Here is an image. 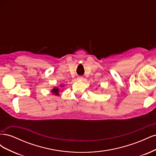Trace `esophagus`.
Listing matches in <instances>:
<instances>
[{"instance_id": "obj_1", "label": "esophagus", "mask_w": 156, "mask_h": 156, "mask_svg": "<svg viewBox=\"0 0 156 156\" xmlns=\"http://www.w3.org/2000/svg\"><path fill=\"white\" fill-rule=\"evenodd\" d=\"M77 79L78 80H83V77L82 76H79L77 77Z\"/></svg>"}]
</instances>
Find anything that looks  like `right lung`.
Returning <instances> with one entry per match:
<instances>
[{
  "mask_svg": "<svg viewBox=\"0 0 156 156\" xmlns=\"http://www.w3.org/2000/svg\"><path fill=\"white\" fill-rule=\"evenodd\" d=\"M59 88L57 87H55L53 88V90H51V92L53 93V94H55L56 96H59Z\"/></svg>",
  "mask_w": 156,
  "mask_h": 156,
  "instance_id": "right-lung-1",
  "label": "right lung"
}]
</instances>
